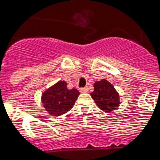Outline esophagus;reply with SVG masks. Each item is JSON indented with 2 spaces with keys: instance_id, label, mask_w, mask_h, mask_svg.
I'll return each mask as SVG.
<instances>
[{
  "instance_id": "1",
  "label": "esophagus",
  "mask_w": 160,
  "mask_h": 160,
  "mask_svg": "<svg viewBox=\"0 0 160 160\" xmlns=\"http://www.w3.org/2000/svg\"><path fill=\"white\" fill-rule=\"evenodd\" d=\"M80 92H81L82 93H88V87L82 88H81V89H80Z\"/></svg>"
}]
</instances>
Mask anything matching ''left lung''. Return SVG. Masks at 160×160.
I'll return each instance as SVG.
<instances>
[{
  "label": "left lung",
  "mask_w": 160,
  "mask_h": 160,
  "mask_svg": "<svg viewBox=\"0 0 160 160\" xmlns=\"http://www.w3.org/2000/svg\"><path fill=\"white\" fill-rule=\"evenodd\" d=\"M94 90L90 93L98 107L104 112H111L120 105V96L115 87L106 79L93 83Z\"/></svg>",
  "instance_id": "8db88e82"
}]
</instances>
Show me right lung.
I'll use <instances>...</instances> for the list:
<instances>
[{
	"instance_id": "1",
	"label": "right lung",
	"mask_w": 160,
	"mask_h": 160,
	"mask_svg": "<svg viewBox=\"0 0 160 160\" xmlns=\"http://www.w3.org/2000/svg\"><path fill=\"white\" fill-rule=\"evenodd\" d=\"M79 94L78 90L67 88V82L60 80L44 90L42 93L41 102L45 111L51 116H59L72 108Z\"/></svg>"
}]
</instances>
